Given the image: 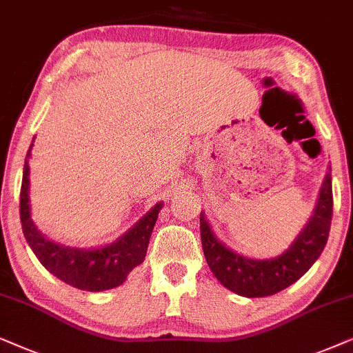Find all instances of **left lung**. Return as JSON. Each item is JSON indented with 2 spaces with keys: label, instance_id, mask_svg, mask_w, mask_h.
Segmentation results:
<instances>
[{
  "label": "left lung",
  "instance_id": "1",
  "mask_svg": "<svg viewBox=\"0 0 353 353\" xmlns=\"http://www.w3.org/2000/svg\"><path fill=\"white\" fill-rule=\"evenodd\" d=\"M331 219L332 184L327 171L312 219L281 256L260 261L237 255L218 242L203 214H200L201 247L210 270L224 288L243 297H268L294 284L318 260L330 237Z\"/></svg>",
  "mask_w": 353,
  "mask_h": 353
}]
</instances>
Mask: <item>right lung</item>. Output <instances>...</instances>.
Masks as SVG:
<instances>
[{
    "mask_svg": "<svg viewBox=\"0 0 353 353\" xmlns=\"http://www.w3.org/2000/svg\"><path fill=\"white\" fill-rule=\"evenodd\" d=\"M32 145L34 143H30L26 164H23L21 203H19L23 237L30 245L32 252L35 253V256L46 270L72 288L98 292V290L121 285L129 272L145 260L150 236H152L153 225L158 219L161 203L153 206V210L143 219H140L125 236L105 248L75 250V248L63 247L46 241L32 223L29 211V163L27 159H29Z\"/></svg>",
    "mask_w": 353,
    "mask_h": 353,
    "instance_id": "1",
    "label": "right lung"
}]
</instances>
